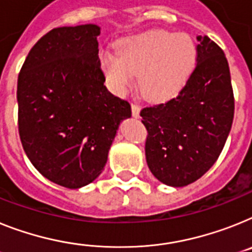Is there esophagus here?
I'll return each mask as SVG.
<instances>
[{"mask_svg":"<svg viewBox=\"0 0 252 252\" xmlns=\"http://www.w3.org/2000/svg\"><path fill=\"white\" fill-rule=\"evenodd\" d=\"M139 111H141V107H139L137 103H132V115H133V118H138Z\"/></svg>","mask_w":252,"mask_h":252,"instance_id":"34e87169","label":"esophagus"}]
</instances>
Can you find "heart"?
<instances>
[{"label":"heart","instance_id":"b5f03b06","mask_svg":"<svg viewBox=\"0 0 252 252\" xmlns=\"http://www.w3.org/2000/svg\"><path fill=\"white\" fill-rule=\"evenodd\" d=\"M196 61L197 48L188 34L150 31L123 41L118 55H105L101 64L115 94H124L138 75L146 100L164 101L185 87Z\"/></svg>","mask_w":252,"mask_h":252}]
</instances>
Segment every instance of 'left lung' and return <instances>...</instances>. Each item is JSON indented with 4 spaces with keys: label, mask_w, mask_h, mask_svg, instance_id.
I'll return each mask as SVG.
<instances>
[{
    "label": "left lung",
    "mask_w": 252,
    "mask_h": 252,
    "mask_svg": "<svg viewBox=\"0 0 252 252\" xmlns=\"http://www.w3.org/2000/svg\"><path fill=\"white\" fill-rule=\"evenodd\" d=\"M197 64L178 96L141 111L146 161L155 178L183 187L214 165L232 128L234 98L228 61L209 37H197Z\"/></svg>",
    "instance_id": "8db88e82"
}]
</instances>
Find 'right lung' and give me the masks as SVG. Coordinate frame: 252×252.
Returning <instances> with one entry per match:
<instances>
[{
  "label": "right lung",
  "instance_id": "right-lung-1",
  "mask_svg": "<svg viewBox=\"0 0 252 252\" xmlns=\"http://www.w3.org/2000/svg\"><path fill=\"white\" fill-rule=\"evenodd\" d=\"M101 28L86 24L50 31L29 51L18 78L23 149L38 172L66 188L102 173L128 101L110 94L98 59Z\"/></svg>",
  "mask_w": 252,
  "mask_h": 252
}]
</instances>
